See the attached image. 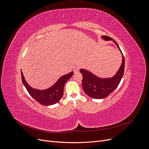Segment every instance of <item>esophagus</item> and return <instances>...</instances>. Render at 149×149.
<instances>
[{"mask_svg":"<svg viewBox=\"0 0 149 149\" xmlns=\"http://www.w3.org/2000/svg\"><path fill=\"white\" fill-rule=\"evenodd\" d=\"M79 69H80V67H79V66H75V67L74 68V69H73L74 73H78V71H79Z\"/></svg>","mask_w":149,"mask_h":149,"instance_id":"esophagus-1","label":"esophagus"}]
</instances>
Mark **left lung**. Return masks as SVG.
Returning <instances> with one entry per match:
<instances>
[{
	"instance_id": "1",
	"label": "left lung",
	"mask_w": 149,
	"mask_h": 149,
	"mask_svg": "<svg viewBox=\"0 0 149 149\" xmlns=\"http://www.w3.org/2000/svg\"><path fill=\"white\" fill-rule=\"evenodd\" d=\"M102 38L107 41L112 40L122 53L118 44L115 40L105 35L102 36ZM122 55H123V63L118 71L112 78H100L87 70L83 69L80 70V73L83 75L82 86L84 93L88 96L94 99L105 98L117 88L123 78L124 72L125 59L123 53Z\"/></svg>"
}]
</instances>
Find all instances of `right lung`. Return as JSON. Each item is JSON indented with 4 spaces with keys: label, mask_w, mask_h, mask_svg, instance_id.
<instances>
[{
    "label": "right lung",
    "mask_w": 149,
    "mask_h": 149,
    "mask_svg": "<svg viewBox=\"0 0 149 149\" xmlns=\"http://www.w3.org/2000/svg\"><path fill=\"white\" fill-rule=\"evenodd\" d=\"M73 71L66 75L62 76L56 83L53 85L51 88L45 90H38L33 89L27 84L24 78L23 73L21 71L22 80L26 89L35 100L37 101L43 106H50L55 104L59 101L63 95L64 86L65 83L68 80L72 75Z\"/></svg>",
    "instance_id": "add662e5"
}]
</instances>
